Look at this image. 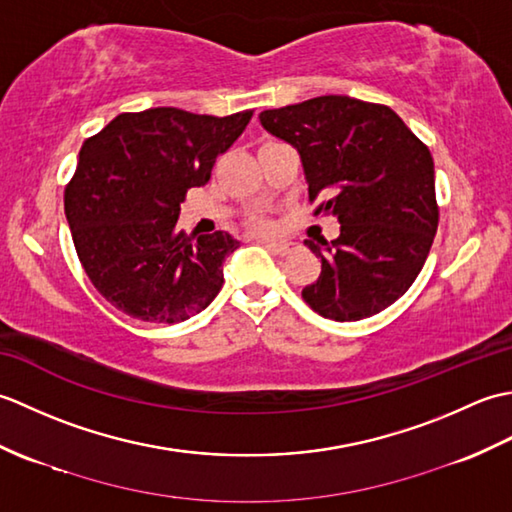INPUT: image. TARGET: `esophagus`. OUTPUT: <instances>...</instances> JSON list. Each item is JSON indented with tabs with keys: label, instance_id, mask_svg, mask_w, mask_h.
Here are the masks:
<instances>
[{
	"label": "esophagus",
	"instance_id": "obj_1",
	"mask_svg": "<svg viewBox=\"0 0 512 512\" xmlns=\"http://www.w3.org/2000/svg\"><path fill=\"white\" fill-rule=\"evenodd\" d=\"M262 244L270 250V253H275V255H288L290 250L295 248V246L288 244V242H262Z\"/></svg>",
	"mask_w": 512,
	"mask_h": 512
}]
</instances>
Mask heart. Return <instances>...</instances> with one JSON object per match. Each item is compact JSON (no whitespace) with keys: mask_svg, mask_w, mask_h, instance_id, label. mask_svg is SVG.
<instances>
[{"mask_svg":"<svg viewBox=\"0 0 512 512\" xmlns=\"http://www.w3.org/2000/svg\"><path fill=\"white\" fill-rule=\"evenodd\" d=\"M253 228L257 233H270V231H273V224H270L266 217H255Z\"/></svg>","mask_w":512,"mask_h":512,"instance_id":"obj_1","label":"heart"}]
</instances>
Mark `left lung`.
Instances as JSON below:
<instances>
[{
	"instance_id": "8db88e82",
	"label": "left lung",
	"mask_w": 512,
	"mask_h": 512,
	"mask_svg": "<svg viewBox=\"0 0 512 512\" xmlns=\"http://www.w3.org/2000/svg\"><path fill=\"white\" fill-rule=\"evenodd\" d=\"M264 129L299 151L310 202L341 235L306 244L321 275L303 301L332 321H361L400 299L427 262L438 231L429 147L387 105L317 96L259 114Z\"/></svg>"
}]
</instances>
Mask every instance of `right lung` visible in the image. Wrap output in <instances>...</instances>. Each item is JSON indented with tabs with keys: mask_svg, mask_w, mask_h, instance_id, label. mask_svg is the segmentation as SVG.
Here are the masks:
<instances>
[{
	"mask_svg": "<svg viewBox=\"0 0 512 512\" xmlns=\"http://www.w3.org/2000/svg\"><path fill=\"white\" fill-rule=\"evenodd\" d=\"M250 116L151 107L118 114L85 140L63 206L85 275L114 308L180 323L217 297L239 242L224 231L193 237L176 222L184 195L209 182Z\"/></svg>",
	"mask_w": 512,
	"mask_h": 512,
	"instance_id": "1",
	"label": "right lung"
}]
</instances>
